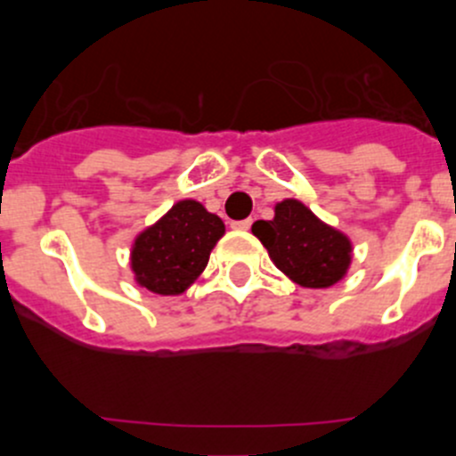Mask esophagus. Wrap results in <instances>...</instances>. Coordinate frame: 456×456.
<instances>
[{
	"mask_svg": "<svg viewBox=\"0 0 456 456\" xmlns=\"http://www.w3.org/2000/svg\"><path fill=\"white\" fill-rule=\"evenodd\" d=\"M251 223H254V220H251V218H247V220H238V223H233L232 227H233V229H238V232H247V229L251 227Z\"/></svg>",
	"mask_w": 456,
	"mask_h": 456,
	"instance_id": "1",
	"label": "esophagus"
}]
</instances>
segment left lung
Here are the masks:
<instances>
[{
	"label": "left lung",
	"instance_id": "left-lung-1",
	"mask_svg": "<svg viewBox=\"0 0 456 456\" xmlns=\"http://www.w3.org/2000/svg\"><path fill=\"white\" fill-rule=\"evenodd\" d=\"M273 211V218L257 220L251 232L289 280L305 289H329L348 273L353 242L346 233L296 199L275 202Z\"/></svg>",
	"mask_w": 456,
	"mask_h": 456
}]
</instances>
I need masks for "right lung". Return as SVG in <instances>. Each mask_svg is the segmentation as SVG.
Wrapping results in <instances>:
<instances>
[{
	"instance_id": "right-lung-1",
	"label": "right lung",
	"mask_w": 456,
	"mask_h": 456,
	"mask_svg": "<svg viewBox=\"0 0 456 456\" xmlns=\"http://www.w3.org/2000/svg\"><path fill=\"white\" fill-rule=\"evenodd\" d=\"M223 236V220L199 200L174 202L132 242L130 266L136 284L159 296H181L200 278Z\"/></svg>"
}]
</instances>
